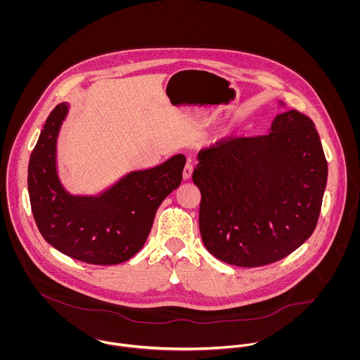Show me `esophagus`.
I'll use <instances>...</instances> for the list:
<instances>
[{"label": "esophagus", "instance_id": "34e87169", "mask_svg": "<svg viewBox=\"0 0 360 360\" xmlns=\"http://www.w3.org/2000/svg\"><path fill=\"white\" fill-rule=\"evenodd\" d=\"M193 172H194V166L191 162H187L186 166H184V170H183V177L184 180H190L191 176H193Z\"/></svg>", "mask_w": 360, "mask_h": 360}]
</instances>
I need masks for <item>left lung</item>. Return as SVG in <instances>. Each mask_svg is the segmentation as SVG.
Masks as SVG:
<instances>
[{
  "label": "left lung",
  "mask_w": 360,
  "mask_h": 360,
  "mask_svg": "<svg viewBox=\"0 0 360 360\" xmlns=\"http://www.w3.org/2000/svg\"><path fill=\"white\" fill-rule=\"evenodd\" d=\"M193 181L201 191L206 250L241 267L290 255L316 229L327 160L314 123L297 109L277 115L270 133L226 139L201 150Z\"/></svg>",
  "instance_id": "left-lung-1"
}]
</instances>
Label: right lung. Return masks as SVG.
I'll use <instances>...</instances> for the list:
<instances>
[{
	"label": "right lung",
	"instance_id": "obj_1",
	"mask_svg": "<svg viewBox=\"0 0 360 360\" xmlns=\"http://www.w3.org/2000/svg\"><path fill=\"white\" fill-rule=\"evenodd\" d=\"M68 103L52 109L30 155L27 187L33 217L59 252L91 264H117L146 244L162 201L183 179L186 156L131 172L97 197L70 195L56 173V139Z\"/></svg>",
	"mask_w": 360,
	"mask_h": 360
}]
</instances>
